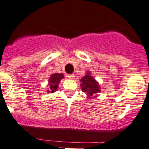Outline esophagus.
Segmentation results:
<instances>
[{
  "instance_id": "34e87169",
  "label": "esophagus",
  "mask_w": 149,
  "mask_h": 149,
  "mask_svg": "<svg viewBox=\"0 0 149 149\" xmlns=\"http://www.w3.org/2000/svg\"><path fill=\"white\" fill-rule=\"evenodd\" d=\"M68 77L69 78V79H74L75 75H74V74H70V75H68Z\"/></svg>"
}]
</instances>
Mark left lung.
<instances>
[{"instance_id":"obj_1","label":"left lung","mask_w":149,"mask_h":149,"mask_svg":"<svg viewBox=\"0 0 149 149\" xmlns=\"http://www.w3.org/2000/svg\"><path fill=\"white\" fill-rule=\"evenodd\" d=\"M80 81L81 82V90L87 94L89 98H92V96L94 97L95 94L100 92V87L98 82L95 81L94 78L90 76V73H87V75L84 76Z\"/></svg>"}]
</instances>
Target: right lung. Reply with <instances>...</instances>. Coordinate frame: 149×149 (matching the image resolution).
<instances>
[{
    "mask_svg": "<svg viewBox=\"0 0 149 149\" xmlns=\"http://www.w3.org/2000/svg\"><path fill=\"white\" fill-rule=\"evenodd\" d=\"M63 78V75L59 74V73H55V74L51 75L49 79V90H48V93H54L56 90H57L58 84L59 83L61 79Z\"/></svg>",
    "mask_w": 149,
    "mask_h": 149,
    "instance_id": "obj_1",
    "label": "right lung"
}]
</instances>
